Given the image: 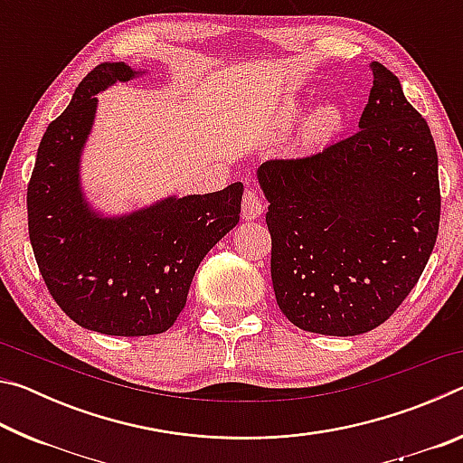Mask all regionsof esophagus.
Instances as JSON below:
<instances>
[{
	"label": "esophagus",
	"mask_w": 463,
	"mask_h": 463,
	"mask_svg": "<svg viewBox=\"0 0 463 463\" xmlns=\"http://www.w3.org/2000/svg\"><path fill=\"white\" fill-rule=\"evenodd\" d=\"M241 208H242V216H245L247 221H253V218H260L261 213H263V200H261V195L257 194L255 190H247L245 194H242Z\"/></svg>",
	"instance_id": "obj_1"
}]
</instances>
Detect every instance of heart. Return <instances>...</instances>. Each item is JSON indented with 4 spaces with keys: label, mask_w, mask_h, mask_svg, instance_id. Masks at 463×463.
<instances>
[{
    "label": "heart",
    "mask_w": 463,
    "mask_h": 463,
    "mask_svg": "<svg viewBox=\"0 0 463 463\" xmlns=\"http://www.w3.org/2000/svg\"><path fill=\"white\" fill-rule=\"evenodd\" d=\"M294 114H296L294 106L286 109V118H292ZM339 127H341L339 109L333 108V106H326L323 109H318V112L312 116L310 127H308V137L312 140H323L326 137H331Z\"/></svg>",
    "instance_id": "b5f03b06"
}]
</instances>
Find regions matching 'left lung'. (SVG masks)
<instances>
[{"label": "left lung", "instance_id": "left-lung-1", "mask_svg": "<svg viewBox=\"0 0 463 463\" xmlns=\"http://www.w3.org/2000/svg\"><path fill=\"white\" fill-rule=\"evenodd\" d=\"M370 71L357 132L260 167L273 292L289 323L310 333L354 336L386 323L437 241L433 135L398 77L382 62Z\"/></svg>", "mask_w": 463, "mask_h": 463}]
</instances>
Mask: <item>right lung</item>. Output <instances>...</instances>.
<instances>
[{"label": "right lung", "instance_id": "add662e5", "mask_svg": "<svg viewBox=\"0 0 463 463\" xmlns=\"http://www.w3.org/2000/svg\"><path fill=\"white\" fill-rule=\"evenodd\" d=\"M130 77L124 62L85 75L38 145L26 206L30 245L61 310L90 331L146 336L175 323L200 261L239 222L242 184L169 198L118 221L90 216L77 161L96 112L93 93Z\"/></svg>", "mask_w": 463, "mask_h": 463}]
</instances>
